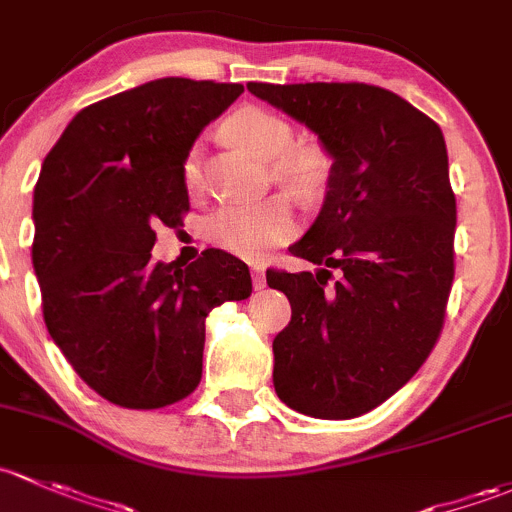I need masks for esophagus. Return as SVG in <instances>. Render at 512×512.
Segmentation results:
<instances>
[{
    "instance_id": "obj_1",
    "label": "esophagus",
    "mask_w": 512,
    "mask_h": 512,
    "mask_svg": "<svg viewBox=\"0 0 512 512\" xmlns=\"http://www.w3.org/2000/svg\"><path fill=\"white\" fill-rule=\"evenodd\" d=\"M252 284L255 289H265V267L262 265H252Z\"/></svg>"
}]
</instances>
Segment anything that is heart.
<instances>
[{
    "instance_id": "b5f03b06",
    "label": "heart",
    "mask_w": 512,
    "mask_h": 512,
    "mask_svg": "<svg viewBox=\"0 0 512 512\" xmlns=\"http://www.w3.org/2000/svg\"><path fill=\"white\" fill-rule=\"evenodd\" d=\"M228 139L245 147L262 161H272V174L284 184L309 191L324 174V157L316 149H292L294 129L284 117L260 107H245L223 125ZM181 176L188 191L201 184L198 149L186 154ZM297 220L287 198L272 196L260 203H233L218 208L206 220V235L213 245L238 257H260L267 247L292 238Z\"/></svg>"
}]
</instances>
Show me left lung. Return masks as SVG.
Segmentation results:
<instances>
[{"mask_svg": "<svg viewBox=\"0 0 512 512\" xmlns=\"http://www.w3.org/2000/svg\"><path fill=\"white\" fill-rule=\"evenodd\" d=\"M247 90L309 127L333 159L324 206L289 247L319 270L267 272L292 304L272 343L274 390L309 417H360L422 368L444 324L456 228L444 134L375 85Z\"/></svg>", "mask_w": 512, "mask_h": 512, "instance_id": "8db88e82", "label": "left lung"}]
</instances>
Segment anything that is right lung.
I'll return each mask as SVG.
<instances>
[{"label": "right lung", "instance_id": "add662e5", "mask_svg": "<svg viewBox=\"0 0 512 512\" xmlns=\"http://www.w3.org/2000/svg\"><path fill=\"white\" fill-rule=\"evenodd\" d=\"M242 90L152 80L80 110L43 159L31 245L43 321L112 405L157 410L191 395L206 316L250 297V270L228 252L206 250L191 265L152 257L154 225H184L186 154Z\"/></svg>", "mask_w": 512, "mask_h": 512}]
</instances>
